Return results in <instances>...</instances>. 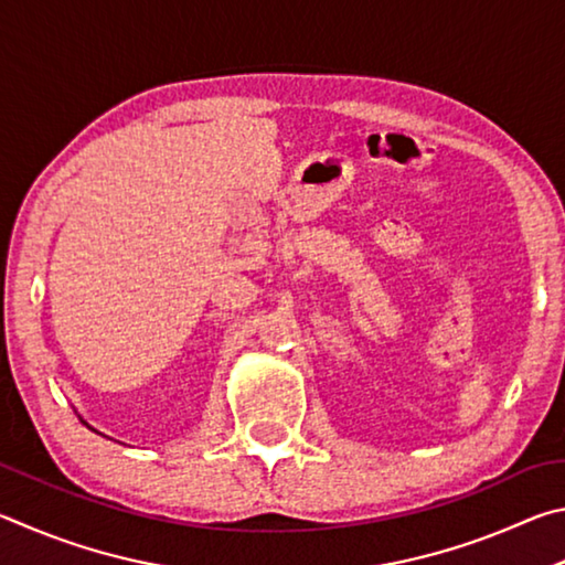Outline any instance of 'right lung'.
Returning <instances> with one entry per match:
<instances>
[{
    "label": "right lung",
    "instance_id": "1",
    "mask_svg": "<svg viewBox=\"0 0 565 565\" xmlns=\"http://www.w3.org/2000/svg\"><path fill=\"white\" fill-rule=\"evenodd\" d=\"M82 422H84V419H82ZM84 424H86V422H84Z\"/></svg>",
    "mask_w": 565,
    "mask_h": 565
}]
</instances>
